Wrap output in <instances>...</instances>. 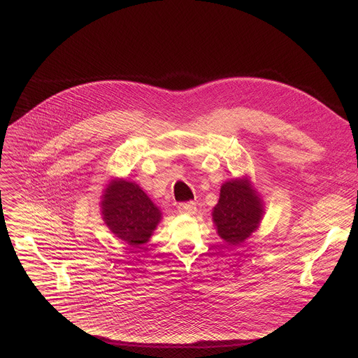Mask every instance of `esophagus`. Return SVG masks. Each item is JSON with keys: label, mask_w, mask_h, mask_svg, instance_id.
Instances as JSON below:
<instances>
[{"label": "esophagus", "mask_w": 358, "mask_h": 358, "mask_svg": "<svg viewBox=\"0 0 358 358\" xmlns=\"http://www.w3.org/2000/svg\"><path fill=\"white\" fill-rule=\"evenodd\" d=\"M177 208L181 214H187V215H192L196 213V207L194 202H181V203H178Z\"/></svg>", "instance_id": "obj_1"}]
</instances>
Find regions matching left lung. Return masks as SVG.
Here are the masks:
<instances>
[{"label": "left lung", "mask_w": 358, "mask_h": 358, "mask_svg": "<svg viewBox=\"0 0 358 358\" xmlns=\"http://www.w3.org/2000/svg\"><path fill=\"white\" fill-rule=\"evenodd\" d=\"M265 215V202L249 177L232 178L221 185L213 221L228 245H241L257 231Z\"/></svg>", "instance_id": "left-lung-1"}]
</instances>
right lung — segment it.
<instances>
[{"instance_id": "obj_1", "label": "right lung", "mask_w": 358, "mask_h": 358, "mask_svg": "<svg viewBox=\"0 0 358 358\" xmlns=\"http://www.w3.org/2000/svg\"><path fill=\"white\" fill-rule=\"evenodd\" d=\"M101 220L124 243L138 248L150 241L163 214L143 188L126 178H113L100 196Z\"/></svg>"}]
</instances>
